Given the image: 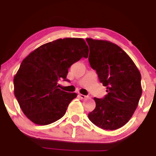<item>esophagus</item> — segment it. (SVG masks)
<instances>
[{
	"instance_id": "34e87169",
	"label": "esophagus",
	"mask_w": 156,
	"mask_h": 156,
	"mask_svg": "<svg viewBox=\"0 0 156 156\" xmlns=\"http://www.w3.org/2000/svg\"><path fill=\"white\" fill-rule=\"evenodd\" d=\"M78 96H79V98H81V99H85V98H88V96L84 95V94H78Z\"/></svg>"
}]
</instances>
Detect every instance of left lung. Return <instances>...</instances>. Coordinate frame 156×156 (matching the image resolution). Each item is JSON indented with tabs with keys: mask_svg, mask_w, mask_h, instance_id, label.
<instances>
[{
	"mask_svg": "<svg viewBox=\"0 0 156 156\" xmlns=\"http://www.w3.org/2000/svg\"><path fill=\"white\" fill-rule=\"evenodd\" d=\"M87 42L89 64L108 92L104 98H94L96 107L89 119L103 129H118L130 120L139 104L142 93L141 73L116 44L92 38H87Z\"/></svg>",
	"mask_w": 156,
	"mask_h": 156,
	"instance_id": "obj_1",
	"label": "left lung"
}]
</instances>
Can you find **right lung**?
I'll use <instances>...</instances> for the list:
<instances>
[{"mask_svg": "<svg viewBox=\"0 0 156 156\" xmlns=\"http://www.w3.org/2000/svg\"><path fill=\"white\" fill-rule=\"evenodd\" d=\"M88 54L84 39L64 38L42 44L23 60L14 77V92L30 120L46 125L63 117L77 94L61 90L58 82L67 80L70 66Z\"/></svg>", "mask_w": 156, "mask_h": 156, "instance_id": "add662e5", "label": "right lung"}]
</instances>
